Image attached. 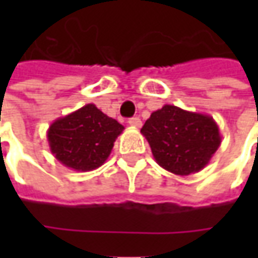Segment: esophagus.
Listing matches in <instances>:
<instances>
[{
  "instance_id": "1",
  "label": "esophagus",
  "mask_w": 258,
  "mask_h": 258,
  "mask_svg": "<svg viewBox=\"0 0 258 258\" xmlns=\"http://www.w3.org/2000/svg\"><path fill=\"white\" fill-rule=\"evenodd\" d=\"M129 124H131L132 127L139 129V127L142 126V120H141L139 117H132V119H129Z\"/></svg>"
}]
</instances>
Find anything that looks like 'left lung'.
I'll return each instance as SVG.
<instances>
[{
    "label": "left lung",
    "mask_w": 258,
    "mask_h": 258,
    "mask_svg": "<svg viewBox=\"0 0 258 258\" xmlns=\"http://www.w3.org/2000/svg\"><path fill=\"white\" fill-rule=\"evenodd\" d=\"M141 134L151 145L156 164L181 176L204 169L221 145L213 116L173 104H165L151 114Z\"/></svg>",
    "instance_id": "left-lung-1"
}]
</instances>
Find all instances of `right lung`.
Returning <instances> with one entry per match:
<instances>
[{
    "label": "right lung",
    "mask_w": 258,
    "mask_h": 258,
    "mask_svg": "<svg viewBox=\"0 0 258 258\" xmlns=\"http://www.w3.org/2000/svg\"><path fill=\"white\" fill-rule=\"evenodd\" d=\"M123 129L117 120L89 103L55 119L47 131V141L58 162L77 172H87L106 162Z\"/></svg>",
    "instance_id": "obj_1"
}]
</instances>
